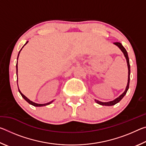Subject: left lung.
Listing matches in <instances>:
<instances>
[{
  "instance_id": "8db88e82",
  "label": "left lung",
  "mask_w": 146,
  "mask_h": 146,
  "mask_svg": "<svg viewBox=\"0 0 146 146\" xmlns=\"http://www.w3.org/2000/svg\"><path fill=\"white\" fill-rule=\"evenodd\" d=\"M114 44L115 45H117L118 48H119L121 51H122L123 55H124L125 58H126V60H127V67H128V82H127V85L126 86V89H125V90L124 92H123L122 95L120 96H119L118 98H116L115 100H113V101H110V102H100L99 100H95V102H97V104L100 105H102V106H113L116 104H117L118 102H119L122 99L123 97H124L125 95V94H126L127 91L128 90V89H129V80H130V64H129V57H128V55H127V52L126 51V49L124 48V47H123L122 44L120 43V42H114Z\"/></svg>"
}]
</instances>
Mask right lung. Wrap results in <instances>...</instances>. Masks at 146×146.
Masks as SVG:
<instances>
[{
	"instance_id": "right-lung-1",
	"label": "right lung",
	"mask_w": 146,
	"mask_h": 146,
	"mask_svg": "<svg viewBox=\"0 0 146 146\" xmlns=\"http://www.w3.org/2000/svg\"><path fill=\"white\" fill-rule=\"evenodd\" d=\"M28 42V41L27 42L24 44V46L26 45V44ZM23 46V47H24ZM21 50H20V51H19V55H18V57H17V60H18V58H19V53H20V52H21ZM16 68H17V71H18V69H17V68H18V66H17V64H16ZM18 79V78H17ZM19 93H21V96L22 97H23L24 99H25V100H26L27 102H28L29 104H31V105H33V106H36V107H40V106H47V105H49V104H50L51 103V102H53V100H52V101H51V102H48V103H46V104H36V103H35V102H32V101H31L30 100H29L28 98H27L26 96H24L23 93H22L21 92V91L19 90Z\"/></svg>"
}]
</instances>
